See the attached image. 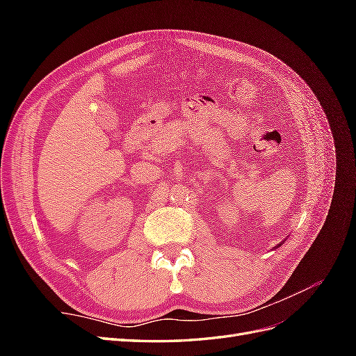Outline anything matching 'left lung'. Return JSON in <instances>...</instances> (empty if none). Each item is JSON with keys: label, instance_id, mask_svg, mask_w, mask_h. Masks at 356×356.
Returning a JSON list of instances; mask_svg holds the SVG:
<instances>
[{"label": "left lung", "instance_id": "left-lung-1", "mask_svg": "<svg viewBox=\"0 0 356 356\" xmlns=\"http://www.w3.org/2000/svg\"><path fill=\"white\" fill-rule=\"evenodd\" d=\"M281 245H282V243H279V245H277V246H281Z\"/></svg>", "mask_w": 356, "mask_h": 356}]
</instances>
